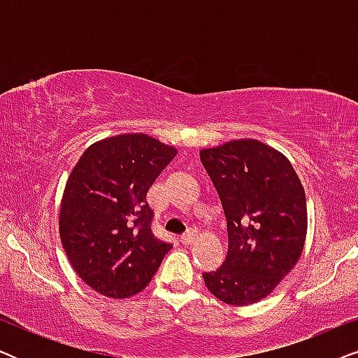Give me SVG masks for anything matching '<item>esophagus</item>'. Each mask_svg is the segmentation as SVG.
<instances>
[{"mask_svg":"<svg viewBox=\"0 0 358 358\" xmlns=\"http://www.w3.org/2000/svg\"><path fill=\"white\" fill-rule=\"evenodd\" d=\"M195 241V233L192 229H189V231H185L182 236H180V243L182 244H192Z\"/></svg>","mask_w":358,"mask_h":358,"instance_id":"esophagus-1","label":"esophagus"}]
</instances>
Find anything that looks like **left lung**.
I'll return each instance as SVG.
<instances>
[{
  "label": "left lung",
  "mask_w": 358,
  "mask_h": 358,
  "mask_svg": "<svg viewBox=\"0 0 358 358\" xmlns=\"http://www.w3.org/2000/svg\"><path fill=\"white\" fill-rule=\"evenodd\" d=\"M222 200L228 254L203 272L213 296L251 305L267 296L295 267L305 246V189L290 161L257 140H233L200 151Z\"/></svg>",
  "instance_id": "1"
}]
</instances>
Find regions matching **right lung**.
<instances>
[{
  "label": "right lung",
  "mask_w": 358,
  "mask_h": 358,
  "mask_svg": "<svg viewBox=\"0 0 358 358\" xmlns=\"http://www.w3.org/2000/svg\"><path fill=\"white\" fill-rule=\"evenodd\" d=\"M176 153L148 135H117L91 145L71 171L60 207L62 244L78 275L101 295H136L173 248L151 231L146 192Z\"/></svg>",
  "instance_id": "obj_1"
}]
</instances>
